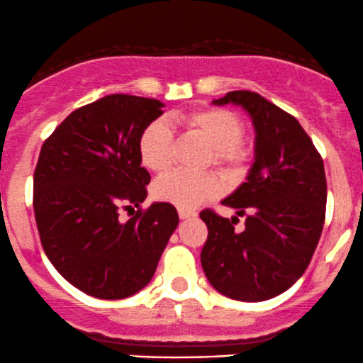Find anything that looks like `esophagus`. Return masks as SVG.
Segmentation results:
<instances>
[{
	"label": "esophagus",
	"mask_w": 363,
	"mask_h": 363,
	"mask_svg": "<svg viewBox=\"0 0 363 363\" xmlns=\"http://www.w3.org/2000/svg\"><path fill=\"white\" fill-rule=\"evenodd\" d=\"M197 213L192 209H178V216H180V219H186V218H192Z\"/></svg>",
	"instance_id": "obj_1"
}]
</instances>
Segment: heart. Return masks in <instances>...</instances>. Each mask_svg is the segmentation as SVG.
<instances>
[{"label":"heart","instance_id":"obj_1","mask_svg":"<svg viewBox=\"0 0 363 363\" xmlns=\"http://www.w3.org/2000/svg\"><path fill=\"white\" fill-rule=\"evenodd\" d=\"M189 135L201 138L211 147L206 166H216L226 182L243 180L252 161L250 145L243 140L245 123L236 113L225 108H195L173 116ZM174 138L164 121H152L142 132L138 154L142 164L154 173H162L173 161ZM221 192V180L216 173L186 174L171 171L152 185L157 201L173 203L180 209H194L202 202L213 201Z\"/></svg>","mask_w":363,"mask_h":363}]
</instances>
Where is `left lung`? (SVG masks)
<instances>
[{
    "mask_svg": "<svg viewBox=\"0 0 363 363\" xmlns=\"http://www.w3.org/2000/svg\"><path fill=\"white\" fill-rule=\"evenodd\" d=\"M213 103L242 106L257 137L247 182L223 201L245 226L203 209L202 269L223 295L260 302L286 291L311 264L325 219L324 162L298 120L260 94L233 91Z\"/></svg>",
    "mask_w": 363,
    "mask_h": 363,
    "instance_id": "obj_1",
    "label": "left lung"
}]
</instances>
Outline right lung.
Wrapping results in <instances>:
<instances>
[{"instance_id":"right-lung-1","label":"right lung","mask_w":363,"mask_h":363,"mask_svg":"<svg viewBox=\"0 0 363 363\" xmlns=\"http://www.w3.org/2000/svg\"><path fill=\"white\" fill-rule=\"evenodd\" d=\"M149 97L111 94L75 109L44 140L34 171V214L56 271L96 298H127L152 279L178 226L168 202L147 209L150 174L140 166L142 132L162 115ZM138 206L128 222L120 208Z\"/></svg>"}]
</instances>
